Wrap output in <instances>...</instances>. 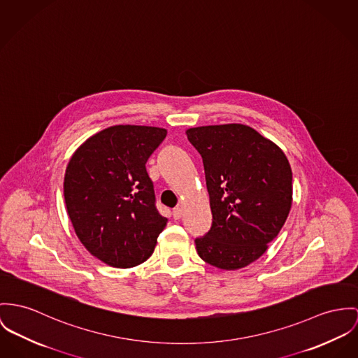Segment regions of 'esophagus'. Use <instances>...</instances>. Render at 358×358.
<instances>
[{
	"mask_svg": "<svg viewBox=\"0 0 358 358\" xmlns=\"http://www.w3.org/2000/svg\"><path fill=\"white\" fill-rule=\"evenodd\" d=\"M173 217L174 220H180L182 217V208L181 207H176L173 211Z\"/></svg>",
	"mask_w": 358,
	"mask_h": 358,
	"instance_id": "esophagus-1",
	"label": "esophagus"
}]
</instances>
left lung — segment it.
<instances>
[{
	"label": "left lung",
	"instance_id": "left-lung-1",
	"mask_svg": "<svg viewBox=\"0 0 358 358\" xmlns=\"http://www.w3.org/2000/svg\"><path fill=\"white\" fill-rule=\"evenodd\" d=\"M203 158L211 230L194 240L199 256L220 270L256 262L275 238L293 203L292 167L270 138L243 124L187 129Z\"/></svg>",
	"mask_w": 358,
	"mask_h": 358
}]
</instances>
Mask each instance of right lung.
<instances>
[{"label":"right lung","mask_w":358,"mask_h":358,"mask_svg":"<svg viewBox=\"0 0 358 358\" xmlns=\"http://www.w3.org/2000/svg\"><path fill=\"white\" fill-rule=\"evenodd\" d=\"M158 127L114 125L90 136L64 177L69 220L85 249L111 267L145 262L167 224L145 162L166 138Z\"/></svg>","instance_id":"add662e5"}]
</instances>
